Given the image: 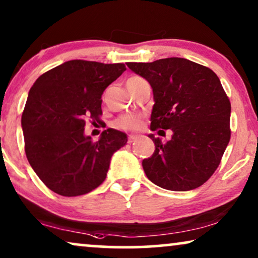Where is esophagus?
Wrapping results in <instances>:
<instances>
[{
    "label": "esophagus",
    "mask_w": 258,
    "mask_h": 258,
    "mask_svg": "<svg viewBox=\"0 0 258 258\" xmlns=\"http://www.w3.org/2000/svg\"><path fill=\"white\" fill-rule=\"evenodd\" d=\"M138 138H139V137L136 136V134H131L130 138H128V143H130V144L133 143V141H136V140L138 139Z\"/></svg>",
    "instance_id": "esophagus-1"
}]
</instances>
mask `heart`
Returning <instances> with one entry per match:
<instances>
[{"label": "heart", "mask_w": 258, "mask_h": 258, "mask_svg": "<svg viewBox=\"0 0 258 258\" xmlns=\"http://www.w3.org/2000/svg\"><path fill=\"white\" fill-rule=\"evenodd\" d=\"M139 81H143V78L139 76H132L128 78L127 84H133ZM141 125V117L139 114H125L121 115L120 118L115 121V126L121 130H137Z\"/></svg>", "instance_id": "b5f03b06"}]
</instances>
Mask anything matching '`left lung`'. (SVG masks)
Here are the masks:
<instances>
[{"label": "left lung", "instance_id": "8db88e82", "mask_svg": "<svg viewBox=\"0 0 258 258\" xmlns=\"http://www.w3.org/2000/svg\"><path fill=\"white\" fill-rule=\"evenodd\" d=\"M153 90L151 130L173 132L162 144L154 134L151 158L143 167L148 179L168 190L202 186L219 167L230 140V101L215 72L186 58L127 63ZM165 133V132H164Z\"/></svg>", "mask_w": 258, "mask_h": 258}]
</instances>
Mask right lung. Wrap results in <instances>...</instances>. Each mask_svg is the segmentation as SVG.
Instances as JSON below:
<instances>
[{"label": "right lung", "mask_w": 258, "mask_h": 258, "mask_svg": "<svg viewBox=\"0 0 258 258\" xmlns=\"http://www.w3.org/2000/svg\"><path fill=\"white\" fill-rule=\"evenodd\" d=\"M126 67L74 59L39 76L28 94L22 130L28 161L49 189L63 197L93 190L106 177L112 155L127 143L105 130L98 141L85 136L88 119L99 121L101 94Z\"/></svg>", "instance_id": "right-lung-1"}]
</instances>
